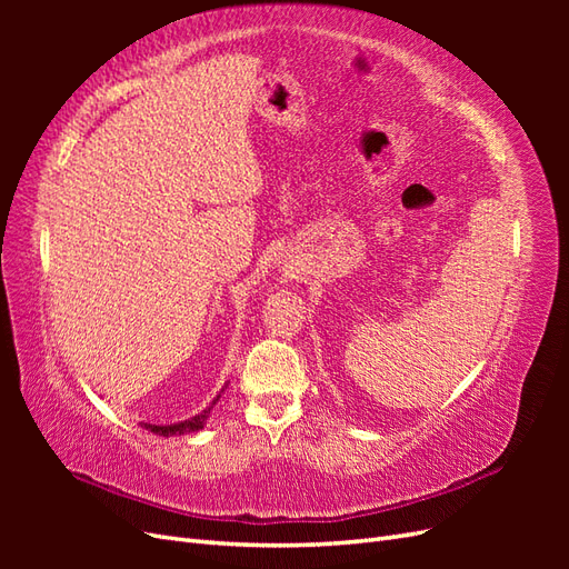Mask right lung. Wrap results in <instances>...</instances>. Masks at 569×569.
Segmentation results:
<instances>
[{
  "mask_svg": "<svg viewBox=\"0 0 569 569\" xmlns=\"http://www.w3.org/2000/svg\"><path fill=\"white\" fill-rule=\"evenodd\" d=\"M222 391H226V389H222ZM222 391H220V393H222ZM220 393H218L216 399L211 401V406H209V408L201 410L199 416H194V418L182 420V422H176V425H147V422H144V427L149 429V432L159 435V437H180V435H189V432H199V429H203L206 420H209L213 406H216V403H218V399H220Z\"/></svg>",
  "mask_w": 569,
  "mask_h": 569,
  "instance_id": "right-lung-1",
  "label": "right lung"
}]
</instances>
